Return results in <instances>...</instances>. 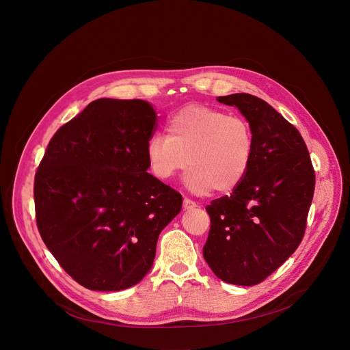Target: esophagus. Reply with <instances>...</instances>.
<instances>
[{
  "instance_id": "esophagus-1",
  "label": "esophagus",
  "mask_w": 350,
  "mask_h": 350,
  "mask_svg": "<svg viewBox=\"0 0 350 350\" xmlns=\"http://www.w3.org/2000/svg\"><path fill=\"white\" fill-rule=\"evenodd\" d=\"M197 206V202L196 201H193V200H190V198H184V201H183V208L184 209H193V208H196Z\"/></svg>"
}]
</instances>
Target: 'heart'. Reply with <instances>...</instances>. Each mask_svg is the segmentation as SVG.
<instances>
[{"instance_id":"obj_1","label":"heart","mask_w":350,"mask_h":350,"mask_svg":"<svg viewBox=\"0 0 350 350\" xmlns=\"http://www.w3.org/2000/svg\"><path fill=\"white\" fill-rule=\"evenodd\" d=\"M167 135L154 133L146 145L152 173L167 181L187 165L185 185L200 196L235 190L249 172L254 152L250 125L224 111L189 105L167 122Z\"/></svg>"}]
</instances>
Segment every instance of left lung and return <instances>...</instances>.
Returning a JSON list of instances; mask_svg holds the SVG:
<instances>
[{"label":"left lung","mask_w":350,"mask_h":350,"mask_svg":"<svg viewBox=\"0 0 350 350\" xmlns=\"http://www.w3.org/2000/svg\"><path fill=\"white\" fill-rule=\"evenodd\" d=\"M217 100L235 105L247 120L254 152L238 187L206 205L211 228L202 254L222 282L254 286L304 238L315 172L301 133L266 101L245 92Z\"/></svg>","instance_id":"8db88e82"}]
</instances>
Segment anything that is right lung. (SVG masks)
Listing matches in <instances>:
<instances>
[{"label":"right lung","mask_w":350,"mask_h":350,"mask_svg":"<svg viewBox=\"0 0 350 350\" xmlns=\"http://www.w3.org/2000/svg\"><path fill=\"white\" fill-rule=\"evenodd\" d=\"M156 112L144 100L90 103L51 139L35 174L39 234L88 290L137 284L153 265L160 232L183 197L148 173Z\"/></svg>","instance_id":"1"}]
</instances>
